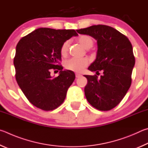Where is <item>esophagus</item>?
<instances>
[{"instance_id":"obj_1","label":"esophagus","mask_w":148,"mask_h":148,"mask_svg":"<svg viewBox=\"0 0 148 148\" xmlns=\"http://www.w3.org/2000/svg\"><path fill=\"white\" fill-rule=\"evenodd\" d=\"M82 75L81 74H79V73H76L75 74V77H77V78H79V77H81Z\"/></svg>"}]
</instances>
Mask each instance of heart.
Segmentation results:
<instances>
[{
  "label": "heart",
  "mask_w": 148,
  "mask_h": 148,
  "mask_svg": "<svg viewBox=\"0 0 148 148\" xmlns=\"http://www.w3.org/2000/svg\"><path fill=\"white\" fill-rule=\"evenodd\" d=\"M77 41L86 49H90L94 45V39L88 35H81L77 39ZM69 45V41H64L62 44L60 48V53L62 56H66L68 53ZM89 64V60L86 58H71L65 61L64 66L67 69L70 70V71L81 73L84 71L85 67L88 66Z\"/></svg>",
  "instance_id": "obj_1"
}]
</instances>
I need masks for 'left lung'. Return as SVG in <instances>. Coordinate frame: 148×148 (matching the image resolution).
<instances>
[{
    "label": "left lung",
    "instance_id": "left-lung-1",
    "mask_svg": "<svg viewBox=\"0 0 148 148\" xmlns=\"http://www.w3.org/2000/svg\"><path fill=\"white\" fill-rule=\"evenodd\" d=\"M77 31L97 40L96 59L88 69L103 73L100 79L96 75H84L88 79L84 88L86 99L97 110H110L121 102L131 85L135 64L131 43L127 36L107 25H93Z\"/></svg>",
    "mask_w": 148,
    "mask_h": 148
}]
</instances>
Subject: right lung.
<instances>
[{"label": "right lung", "instance_id": "obj_1", "mask_svg": "<svg viewBox=\"0 0 148 148\" xmlns=\"http://www.w3.org/2000/svg\"><path fill=\"white\" fill-rule=\"evenodd\" d=\"M73 36H78L75 30L40 28L18 42L14 60L15 79L26 97L36 107L53 110L64 102L75 75L70 70H62L60 48ZM53 69L60 71L54 78L50 76Z\"/></svg>", "mask_w": 148, "mask_h": 148}]
</instances>
